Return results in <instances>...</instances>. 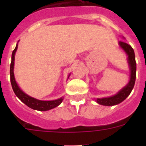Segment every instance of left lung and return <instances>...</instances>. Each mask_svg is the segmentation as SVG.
I'll list each match as a JSON object with an SVG mask.
<instances>
[{"mask_svg": "<svg viewBox=\"0 0 146 146\" xmlns=\"http://www.w3.org/2000/svg\"><path fill=\"white\" fill-rule=\"evenodd\" d=\"M119 44L121 47L124 50L128 55V62L131 70V75H130V80L129 83L125 86L122 90L119 91L117 94L113 96L108 98H102L97 99L96 102L99 104H102L105 106H113L121 102H123L124 99L130 94L133 89L136 79V61H135V55L133 48L124 42H119Z\"/></svg>", "mask_w": 146, "mask_h": 146, "instance_id": "left-lung-1", "label": "left lung"}]
</instances>
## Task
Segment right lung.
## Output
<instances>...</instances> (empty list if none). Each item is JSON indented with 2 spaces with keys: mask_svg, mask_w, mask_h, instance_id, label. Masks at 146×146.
Segmentation results:
<instances>
[{
  "mask_svg": "<svg viewBox=\"0 0 146 146\" xmlns=\"http://www.w3.org/2000/svg\"><path fill=\"white\" fill-rule=\"evenodd\" d=\"M17 49V44L16 47L12 52L11 55V62L10 65V80H11V86L15 95L17 96L19 99L23 102L24 104H25L28 107L32 108L33 110H36L39 111H46L49 110L52 108H56L63 101V98H60L56 100L53 101H41L38 99H34L33 97H31L28 95L25 94V93L20 90L19 86L17 84L16 81L15 79V75H14V64H15V54L16 52V50Z\"/></svg>",
  "mask_w": 146,
  "mask_h": 146,
  "instance_id": "right-lung-1",
  "label": "right lung"
}]
</instances>
